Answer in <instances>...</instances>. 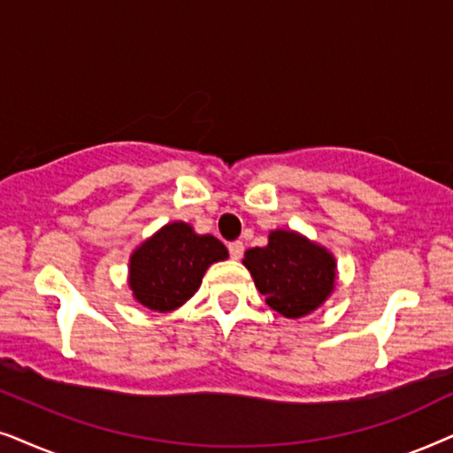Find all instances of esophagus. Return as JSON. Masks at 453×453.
Masks as SVG:
<instances>
[{
	"mask_svg": "<svg viewBox=\"0 0 453 453\" xmlns=\"http://www.w3.org/2000/svg\"><path fill=\"white\" fill-rule=\"evenodd\" d=\"M227 250H230V257L234 258V261H238V258H242V255H244V244L236 240V242L227 244Z\"/></svg>",
	"mask_w": 453,
	"mask_h": 453,
	"instance_id": "1",
	"label": "esophagus"
}]
</instances>
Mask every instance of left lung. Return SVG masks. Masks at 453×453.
<instances>
[{
	"label": "left lung",
	"instance_id": "1",
	"mask_svg": "<svg viewBox=\"0 0 453 453\" xmlns=\"http://www.w3.org/2000/svg\"><path fill=\"white\" fill-rule=\"evenodd\" d=\"M242 263L265 303L288 319L321 309L335 289V257L294 230H271L267 246L246 250Z\"/></svg>",
	"mask_w": 453,
	"mask_h": 453
}]
</instances>
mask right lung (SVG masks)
<instances>
[{
  "instance_id": "obj_1",
  "label": "right lung",
  "mask_w": 453,
  "mask_h": 453,
  "mask_svg": "<svg viewBox=\"0 0 453 453\" xmlns=\"http://www.w3.org/2000/svg\"><path fill=\"white\" fill-rule=\"evenodd\" d=\"M227 249L211 234H196L190 223H165L130 255L128 286L138 304L170 312L195 296L213 263L226 261Z\"/></svg>"
}]
</instances>
